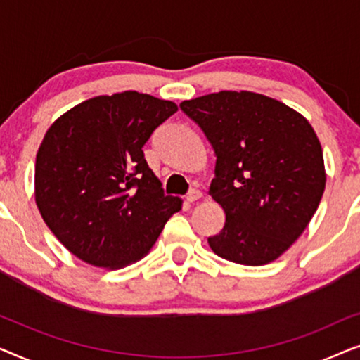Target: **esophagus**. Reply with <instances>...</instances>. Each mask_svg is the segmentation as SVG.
<instances>
[{
  "mask_svg": "<svg viewBox=\"0 0 360 360\" xmlns=\"http://www.w3.org/2000/svg\"><path fill=\"white\" fill-rule=\"evenodd\" d=\"M201 196H203V193H201L198 188H193V190L188 191V195H186V201H188V203H193V201L200 200Z\"/></svg>",
  "mask_w": 360,
  "mask_h": 360,
  "instance_id": "esophagus-1",
  "label": "esophagus"
}]
</instances>
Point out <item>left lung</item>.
Returning <instances> with one entry per match:
<instances>
[{"label": "left lung", "instance_id": "obj_1", "mask_svg": "<svg viewBox=\"0 0 360 360\" xmlns=\"http://www.w3.org/2000/svg\"><path fill=\"white\" fill-rule=\"evenodd\" d=\"M213 146L210 195L226 213L208 238L231 262L265 265L297 240L326 186L323 149L304 116L252 91H219L180 103Z\"/></svg>", "mask_w": 360, "mask_h": 360}]
</instances>
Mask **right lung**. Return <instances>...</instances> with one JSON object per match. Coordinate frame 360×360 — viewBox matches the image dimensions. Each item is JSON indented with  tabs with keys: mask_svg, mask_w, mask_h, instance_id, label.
I'll list each match as a JSON object with an SVG mask.
<instances>
[{
	"mask_svg": "<svg viewBox=\"0 0 360 360\" xmlns=\"http://www.w3.org/2000/svg\"><path fill=\"white\" fill-rule=\"evenodd\" d=\"M176 110L174 101L122 91L73 106L47 129L36 157V205L83 262L110 270L137 262L181 210L142 152Z\"/></svg>",
	"mask_w": 360,
	"mask_h": 360,
	"instance_id": "right-lung-1",
	"label": "right lung"
}]
</instances>
